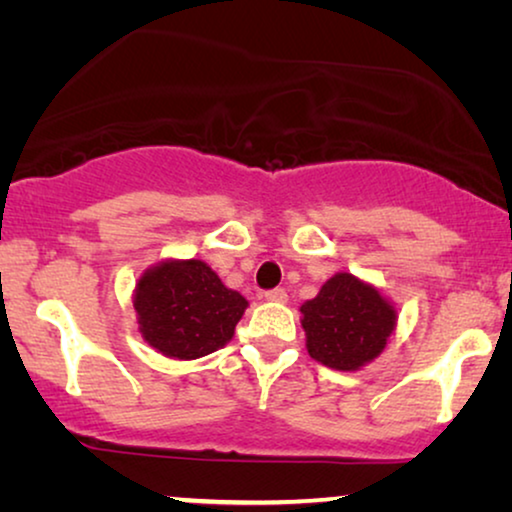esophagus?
Here are the masks:
<instances>
[{"label": "esophagus", "mask_w": 512, "mask_h": 512, "mask_svg": "<svg viewBox=\"0 0 512 512\" xmlns=\"http://www.w3.org/2000/svg\"><path fill=\"white\" fill-rule=\"evenodd\" d=\"M265 300H270V303H286V291L284 289L265 291Z\"/></svg>", "instance_id": "obj_1"}]
</instances>
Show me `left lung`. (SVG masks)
<instances>
[{"instance_id":"8db88e82","label":"left lung","mask_w":512,"mask_h":512,"mask_svg":"<svg viewBox=\"0 0 512 512\" xmlns=\"http://www.w3.org/2000/svg\"><path fill=\"white\" fill-rule=\"evenodd\" d=\"M300 314L307 352L333 370H359L377 359L396 328V307L349 272L328 279Z\"/></svg>"}]
</instances>
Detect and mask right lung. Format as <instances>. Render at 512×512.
Listing matches in <instances>:
<instances>
[{"mask_svg": "<svg viewBox=\"0 0 512 512\" xmlns=\"http://www.w3.org/2000/svg\"><path fill=\"white\" fill-rule=\"evenodd\" d=\"M132 303L142 338L160 354L181 361L226 345L249 305L198 258L153 265L139 277Z\"/></svg>", "mask_w": 512, "mask_h": 512, "instance_id": "add662e5", "label": "right lung"}]
</instances>
